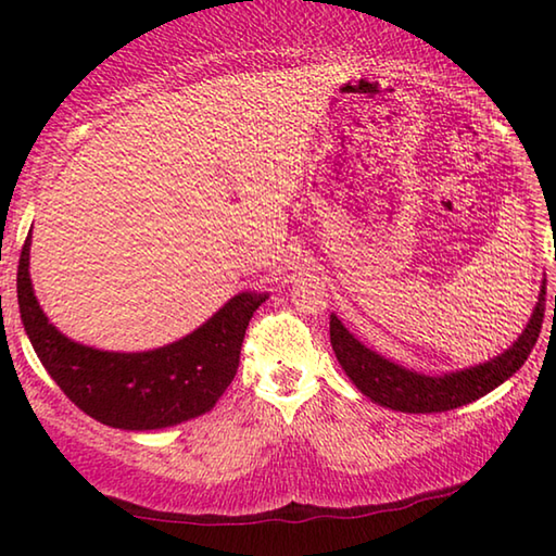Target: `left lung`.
Here are the masks:
<instances>
[{
    "instance_id": "obj_1",
    "label": "left lung",
    "mask_w": 556,
    "mask_h": 556,
    "mask_svg": "<svg viewBox=\"0 0 556 556\" xmlns=\"http://www.w3.org/2000/svg\"><path fill=\"white\" fill-rule=\"evenodd\" d=\"M544 296H547V287H542L538 308H534L530 324H527L522 336L513 343L510 351H505L503 355H497L483 365H476V368L448 372L441 375V378L409 372L400 368V365L384 361L378 353L368 351L361 341H355L333 314L331 345L348 378H351L355 382V388L372 402L409 414L448 412L483 397V394L495 390L497 384H503L507 378H513V375L522 368L527 355H530L542 331Z\"/></svg>"
}]
</instances>
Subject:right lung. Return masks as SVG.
Listing matches in <instances>:
<instances>
[{
	"label": "right lung",
	"mask_w": 556,
	"mask_h": 556,
	"mask_svg": "<svg viewBox=\"0 0 556 556\" xmlns=\"http://www.w3.org/2000/svg\"><path fill=\"white\" fill-rule=\"evenodd\" d=\"M26 238L16 269L18 312L36 355L75 407L100 425L144 431L211 412L240 365L244 331L267 294H238L199 331L149 353H105L73 343L43 316L29 279Z\"/></svg>",
	"instance_id": "add662e5"
}]
</instances>
